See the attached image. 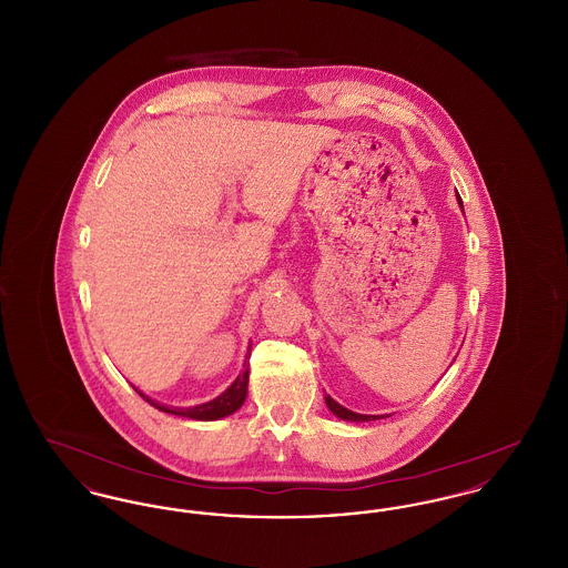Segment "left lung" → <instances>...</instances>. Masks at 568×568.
<instances>
[{
  "label": "left lung",
  "mask_w": 568,
  "mask_h": 568,
  "mask_svg": "<svg viewBox=\"0 0 568 568\" xmlns=\"http://www.w3.org/2000/svg\"><path fill=\"white\" fill-rule=\"evenodd\" d=\"M458 204L462 206V200H459L458 195ZM325 405L327 408L336 415V417H341V419H345V422H371V419H378V415H359V413H353L349 408H345L343 405H338L332 396H325Z\"/></svg>",
  "instance_id": "obj_1"
}]
</instances>
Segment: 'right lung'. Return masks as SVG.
I'll use <instances>...</instances> for the list:
<instances>
[{
	"mask_svg": "<svg viewBox=\"0 0 568 568\" xmlns=\"http://www.w3.org/2000/svg\"><path fill=\"white\" fill-rule=\"evenodd\" d=\"M246 385H248V368H246V359H244L243 373L236 377V381L223 392L219 394L215 400L204 403V405L190 406V408H174V406L160 405L158 400H151L149 396H144L140 389H135L146 403L155 408H160L163 413H172V415H181V417H190V419H200V422H213L232 415L234 410H239L244 405L246 398Z\"/></svg>",
	"mask_w": 568,
	"mask_h": 568,
	"instance_id": "add662e5",
	"label": "right lung"
}]
</instances>
